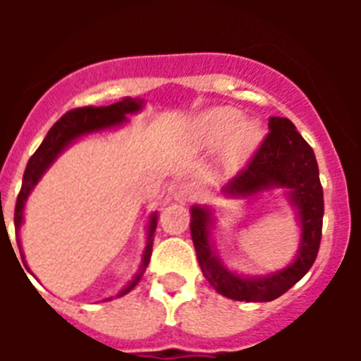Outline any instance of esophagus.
<instances>
[{
	"instance_id": "esophagus-1",
	"label": "esophagus",
	"mask_w": 361,
	"mask_h": 361,
	"mask_svg": "<svg viewBox=\"0 0 361 361\" xmlns=\"http://www.w3.org/2000/svg\"><path fill=\"white\" fill-rule=\"evenodd\" d=\"M199 197V188L195 184H180L175 191V199L178 202H193Z\"/></svg>"
}]
</instances>
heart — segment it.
Wrapping results in <instances>:
<instances>
[{"label": "heart", "instance_id": "heart-1", "mask_svg": "<svg viewBox=\"0 0 361 361\" xmlns=\"http://www.w3.org/2000/svg\"><path fill=\"white\" fill-rule=\"evenodd\" d=\"M195 141L202 149L220 148V166L226 173L238 170L262 141V130L255 121L242 119L233 108H213L197 119Z\"/></svg>", "mask_w": 361, "mask_h": 361}]
</instances>
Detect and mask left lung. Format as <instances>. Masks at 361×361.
<instances>
[{
  "label": "left lung",
  "mask_w": 361,
  "mask_h": 361,
  "mask_svg": "<svg viewBox=\"0 0 361 361\" xmlns=\"http://www.w3.org/2000/svg\"><path fill=\"white\" fill-rule=\"evenodd\" d=\"M275 188H283L300 224L296 257L283 269L262 276H244L229 271L216 255L212 240L213 212L208 206L191 208V238L204 279L226 298L240 302H271L298 282L317 260L324 220V190L318 162L311 146L286 117H271L269 133L250 164L233 177L222 193L247 199Z\"/></svg>",
  "instance_id": "1"
}]
</instances>
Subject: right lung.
<instances>
[{
    "instance_id": "add662e5",
    "label": "right lung",
    "mask_w": 361,
    "mask_h": 361,
    "mask_svg": "<svg viewBox=\"0 0 361 361\" xmlns=\"http://www.w3.org/2000/svg\"><path fill=\"white\" fill-rule=\"evenodd\" d=\"M142 106H145V101H142V99L124 97L123 101L110 104V106L75 108V110H70L68 114H65V116L49 130V133L44 137V141L41 142L39 148L36 149V153H34L30 157V161H28L27 170H25L23 173L21 191H19L18 200H16L14 224L16 240H18L19 250H21L19 229H21V224H23L25 202H27L30 191L36 188L37 183H39V178L43 177L44 171L52 166V162L56 161L70 145H73V142L78 141V139L88 135V133L106 132V130L111 128H119L121 124L128 123V117L126 116H132V114L141 111ZM155 229H157V213H152L148 220V237H146V247L145 251H142L141 269H139V273L133 276L132 282H130L117 296H123L126 295V293L132 291L137 283H139V280H141L142 273H145L146 267H148L149 257H152L153 233H155ZM21 257H23V251H21Z\"/></svg>"
}]
</instances>
